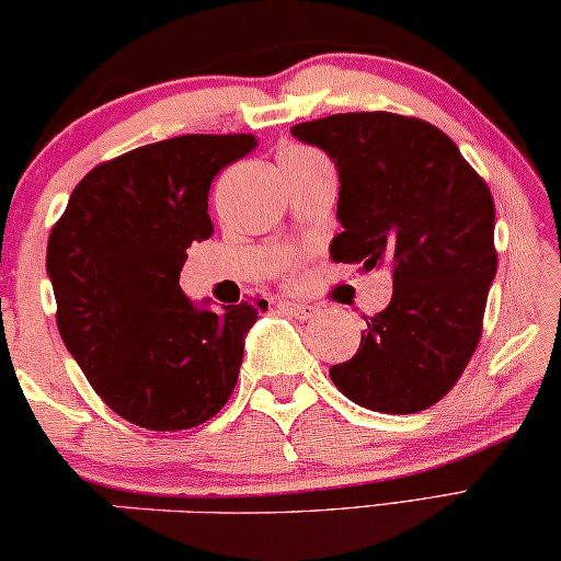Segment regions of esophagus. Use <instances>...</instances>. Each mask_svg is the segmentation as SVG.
<instances>
[{"label":"esophagus","mask_w":561,"mask_h":561,"mask_svg":"<svg viewBox=\"0 0 561 561\" xmlns=\"http://www.w3.org/2000/svg\"><path fill=\"white\" fill-rule=\"evenodd\" d=\"M279 309L291 317H297V320H309V317L314 314V307L307 302H279Z\"/></svg>","instance_id":"esophagus-1"}]
</instances>
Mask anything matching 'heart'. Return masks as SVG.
<instances>
[{
	"mask_svg": "<svg viewBox=\"0 0 561 561\" xmlns=\"http://www.w3.org/2000/svg\"><path fill=\"white\" fill-rule=\"evenodd\" d=\"M291 150H307V148H289V150H284V153H291Z\"/></svg>",
	"mask_w": 561,
	"mask_h": 561,
	"instance_id": "b5f03b06",
	"label": "heart"
}]
</instances>
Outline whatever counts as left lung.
<instances>
[{"instance_id": "left-lung-1", "label": "left lung", "mask_w": 561, "mask_h": 561, "mask_svg": "<svg viewBox=\"0 0 561 561\" xmlns=\"http://www.w3.org/2000/svg\"><path fill=\"white\" fill-rule=\"evenodd\" d=\"M291 136L328 153L340 175L330 256L363 272L392 264L390 305L330 378L353 403L417 413L461 378L481 340L496 277V208L486 181L436 125L396 113H337Z\"/></svg>"}]
</instances>
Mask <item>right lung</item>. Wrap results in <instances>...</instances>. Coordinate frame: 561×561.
Returning a JSON list of instances; mask_svg holds the SVG:
<instances>
[{"mask_svg": "<svg viewBox=\"0 0 561 561\" xmlns=\"http://www.w3.org/2000/svg\"><path fill=\"white\" fill-rule=\"evenodd\" d=\"M254 136H179L95 165L49 231L57 330L111 411L148 431H188L227 405L244 337L266 302L198 307L179 277L214 233V175Z\"/></svg>", "mask_w": 561, "mask_h": 561, "instance_id": "add662e5", "label": "right lung"}]
</instances>
